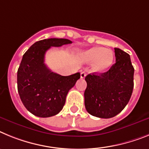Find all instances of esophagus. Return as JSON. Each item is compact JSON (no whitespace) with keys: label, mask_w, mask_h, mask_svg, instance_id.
I'll return each instance as SVG.
<instances>
[{"label":"esophagus","mask_w":149,"mask_h":149,"mask_svg":"<svg viewBox=\"0 0 149 149\" xmlns=\"http://www.w3.org/2000/svg\"><path fill=\"white\" fill-rule=\"evenodd\" d=\"M80 76H81V78L82 79H84L86 76V73H85V71H83V72H82L81 73V74H80Z\"/></svg>","instance_id":"esophagus-1"}]
</instances>
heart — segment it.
<instances>
[{
  "instance_id": "1",
  "label": "heart",
  "mask_w": 149,
  "mask_h": 149,
  "mask_svg": "<svg viewBox=\"0 0 149 149\" xmlns=\"http://www.w3.org/2000/svg\"><path fill=\"white\" fill-rule=\"evenodd\" d=\"M81 58L85 63L93 62L92 70L94 72L103 73L112 66L114 53L111 49L95 46L82 52Z\"/></svg>"
}]
</instances>
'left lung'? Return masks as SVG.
I'll return each mask as SVG.
<instances>
[{
	"instance_id": "8db88e82",
	"label": "left lung",
	"mask_w": 149,
	"mask_h": 149,
	"mask_svg": "<svg viewBox=\"0 0 149 149\" xmlns=\"http://www.w3.org/2000/svg\"><path fill=\"white\" fill-rule=\"evenodd\" d=\"M116 64L107 72L85 77V106L91 116L109 118L117 116L128 103L134 89V68L130 55L115 48Z\"/></svg>"
}]
</instances>
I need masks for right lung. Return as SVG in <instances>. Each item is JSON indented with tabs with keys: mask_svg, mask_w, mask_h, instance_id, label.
<instances>
[{
	"mask_svg": "<svg viewBox=\"0 0 149 149\" xmlns=\"http://www.w3.org/2000/svg\"><path fill=\"white\" fill-rule=\"evenodd\" d=\"M70 43L67 39H45L33 43L23 55L17 72L18 91L23 105L34 116L47 118L59 113L67 93L80 78L79 73L67 76L53 73L44 63L52 46Z\"/></svg>",
	"mask_w": 149,
	"mask_h": 149,
	"instance_id": "1",
	"label": "right lung"
}]
</instances>
